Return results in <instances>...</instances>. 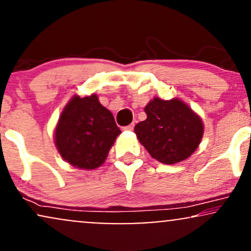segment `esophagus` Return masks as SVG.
<instances>
[{
    "instance_id": "34e87169",
    "label": "esophagus",
    "mask_w": 251,
    "mask_h": 251,
    "mask_svg": "<svg viewBox=\"0 0 251 251\" xmlns=\"http://www.w3.org/2000/svg\"><path fill=\"white\" fill-rule=\"evenodd\" d=\"M133 128H134V124H129V125L125 126V127H124V129H125V131H133Z\"/></svg>"
}]
</instances>
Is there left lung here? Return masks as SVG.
Instances as JSON below:
<instances>
[{"instance_id":"left-lung-1","label":"left lung","mask_w":251,"mask_h":251,"mask_svg":"<svg viewBox=\"0 0 251 251\" xmlns=\"http://www.w3.org/2000/svg\"><path fill=\"white\" fill-rule=\"evenodd\" d=\"M148 118L137 124L134 133L152 158L164 164L185 160L203 137V122L179 99L154 98L145 107Z\"/></svg>"}]
</instances>
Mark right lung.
<instances>
[{"mask_svg": "<svg viewBox=\"0 0 251 251\" xmlns=\"http://www.w3.org/2000/svg\"><path fill=\"white\" fill-rule=\"evenodd\" d=\"M122 133L113 114L97 94L74 96L63 108L55 128V145L67 163L79 169L99 168Z\"/></svg>", "mask_w": 251, "mask_h": 251, "instance_id": "obj_1", "label": "right lung"}]
</instances>
